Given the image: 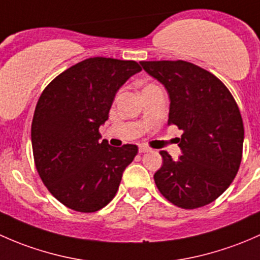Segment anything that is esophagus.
I'll list each match as a JSON object with an SVG mask.
<instances>
[{
  "mask_svg": "<svg viewBox=\"0 0 260 260\" xmlns=\"http://www.w3.org/2000/svg\"><path fill=\"white\" fill-rule=\"evenodd\" d=\"M149 151H151V149L148 148V146H140V148H139V152H140V154H144V152H149Z\"/></svg>",
  "mask_w": 260,
  "mask_h": 260,
  "instance_id": "1",
  "label": "esophagus"
}]
</instances>
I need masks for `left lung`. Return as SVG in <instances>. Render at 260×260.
<instances>
[{
	"label": "left lung",
	"mask_w": 260,
	"mask_h": 260,
	"mask_svg": "<svg viewBox=\"0 0 260 260\" xmlns=\"http://www.w3.org/2000/svg\"><path fill=\"white\" fill-rule=\"evenodd\" d=\"M170 98L168 124L183 130V155L160 151L162 165L154 180L165 199L197 209L220 197L234 180L243 156L244 125L228 87L211 72L188 61H140Z\"/></svg>",
	"instance_id": "left-lung-1"
}]
</instances>
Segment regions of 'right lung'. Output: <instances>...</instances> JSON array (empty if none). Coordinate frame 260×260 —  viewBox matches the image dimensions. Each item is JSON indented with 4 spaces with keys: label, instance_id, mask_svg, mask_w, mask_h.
I'll return each instance as SVG.
<instances>
[{
    "label": "right lung",
    "instance_id": "add662e5",
    "mask_svg": "<svg viewBox=\"0 0 260 260\" xmlns=\"http://www.w3.org/2000/svg\"><path fill=\"white\" fill-rule=\"evenodd\" d=\"M141 71L133 60L90 57L61 72L45 87L31 125L37 173L65 207L93 213L114 199L138 146L100 141L116 91Z\"/></svg>",
    "mask_w": 260,
    "mask_h": 260
}]
</instances>
